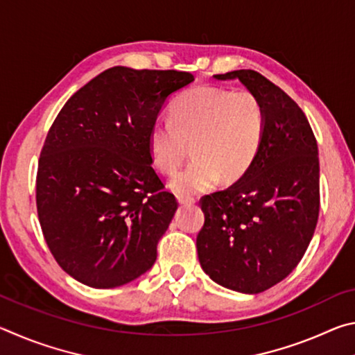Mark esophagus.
<instances>
[{"mask_svg":"<svg viewBox=\"0 0 355 355\" xmlns=\"http://www.w3.org/2000/svg\"><path fill=\"white\" fill-rule=\"evenodd\" d=\"M177 200L180 205H192V203H196V199L192 196H177Z\"/></svg>","mask_w":355,"mask_h":355,"instance_id":"34e87169","label":"esophagus"}]
</instances>
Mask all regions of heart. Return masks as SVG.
<instances>
[{"label": "heart", "mask_w": 355, "mask_h": 355, "mask_svg": "<svg viewBox=\"0 0 355 355\" xmlns=\"http://www.w3.org/2000/svg\"><path fill=\"white\" fill-rule=\"evenodd\" d=\"M264 111L245 89L196 87L173 101L171 120L156 122L148 136L152 163L161 172L178 169L192 147L194 159L172 178L178 194L208 191L222 178L236 182L250 169L261 147Z\"/></svg>", "instance_id": "b5f03b06"}]
</instances>
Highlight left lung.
Returning a JSON list of instances; mask_svg holds the SVG:
<instances>
[{
	"mask_svg": "<svg viewBox=\"0 0 355 355\" xmlns=\"http://www.w3.org/2000/svg\"><path fill=\"white\" fill-rule=\"evenodd\" d=\"M238 78L264 111L261 147L230 188L200 199L197 235L203 271L228 290L257 294L284 280L307 250L320 214V159L307 117L296 101L255 70Z\"/></svg>",
	"mask_w": 355,
	"mask_h": 355,
	"instance_id": "obj_1",
	"label": "left lung"
}]
</instances>
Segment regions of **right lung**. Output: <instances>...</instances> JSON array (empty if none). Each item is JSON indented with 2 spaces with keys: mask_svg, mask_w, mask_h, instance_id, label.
Listing matches in <instances>:
<instances>
[{
  "mask_svg": "<svg viewBox=\"0 0 355 355\" xmlns=\"http://www.w3.org/2000/svg\"><path fill=\"white\" fill-rule=\"evenodd\" d=\"M192 81L188 71L112 67L59 111L35 203L48 249L75 280L114 288L153 266L178 202L153 169L148 136L171 94Z\"/></svg>",
  "mask_w": 355,
  "mask_h": 355,
  "instance_id": "add662e5",
  "label": "right lung"
}]
</instances>
